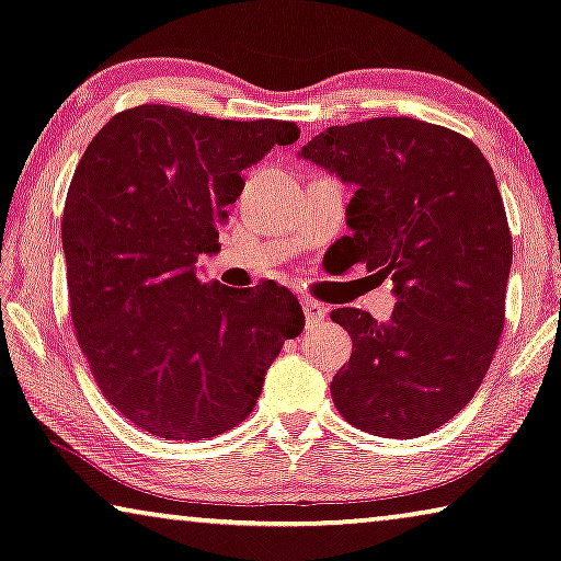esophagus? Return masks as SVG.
I'll return each mask as SVG.
<instances>
[{"instance_id":"34e87169","label":"esophagus","mask_w":561,"mask_h":561,"mask_svg":"<svg viewBox=\"0 0 561 561\" xmlns=\"http://www.w3.org/2000/svg\"><path fill=\"white\" fill-rule=\"evenodd\" d=\"M301 309H305V317H307L309 324L322 322V319L327 317V307L317 305L314 299H301Z\"/></svg>"}]
</instances>
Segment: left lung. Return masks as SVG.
I'll return each mask as SVG.
<instances>
[{"instance_id": "obj_1", "label": "left lung", "mask_w": 561, "mask_h": 561, "mask_svg": "<svg viewBox=\"0 0 561 561\" xmlns=\"http://www.w3.org/2000/svg\"><path fill=\"white\" fill-rule=\"evenodd\" d=\"M301 157L357 186L334 247L397 295L385 324L332 312L352 336L334 407L377 437L430 434L474 397L504 329L512 234L492 167L465 135L412 117L327 127Z\"/></svg>"}]
</instances>
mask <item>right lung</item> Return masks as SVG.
Instances as JSON below:
<instances>
[{
    "mask_svg": "<svg viewBox=\"0 0 561 561\" xmlns=\"http://www.w3.org/2000/svg\"><path fill=\"white\" fill-rule=\"evenodd\" d=\"M297 139L295 122L141 104L79 159L61 217L69 312L96 387L141 432L199 442L232 430L305 329L289 289L202 284L194 266L219 249L244 169Z\"/></svg>",
    "mask_w": 561,
    "mask_h": 561,
    "instance_id": "add662e5",
    "label": "right lung"
}]
</instances>
